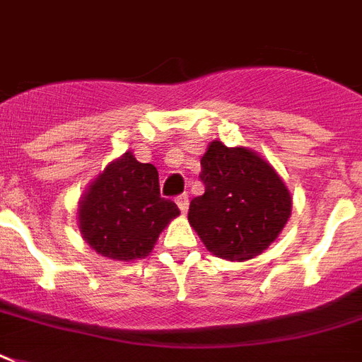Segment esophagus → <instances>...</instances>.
<instances>
[{
	"label": "esophagus",
	"mask_w": 362,
	"mask_h": 362,
	"mask_svg": "<svg viewBox=\"0 0 362 362\" xmlns=\"http://www.w3.org/2000/svg\"><path fill=\"white\" fill-rule=\"evenodd\" d=\"M176 204H178V209L182 212H186L187 206H189V197H187V193H180L178 197H176Z\"/></svg>",
	"instance_id": "1"
}]
</instances>
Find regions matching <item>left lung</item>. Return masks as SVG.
Masks as SVG:
<instances>
[{
	"label": "left lung",
	"mask_w": 362,
	"mask_h": 362,
	"mask_svg": "<svg viewBox=\"0 0 362 362\" xmlns=\"http://www.w3.org/2000/svg\"><path fill=\"white\" fill-rule=\"evenodd\" d=\"M204 193L187 220L216 257L246 261L274 242L291 216V193L259 153L210 142L201 158Z\"/></svg>",
	"instance_id": "obj_1"
}]
</instances>
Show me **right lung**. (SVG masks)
<instances>
[{"label":"right lung","mask_w":362,"mask_h":362,"mask_svg":"<svg viewBox=\"0 0 362 362\" xmlns=\"http://www.w3.org/2000/svg\"><path fill=\"white\" fill-rule=\"evenodd\" d=\"M178 214V206L159 195L158 169L125 152L82 195L78 229L99 255L133 261L152 252L159 233Z\"/></svg>","instance_id":"add662e5"}]
</instances>
